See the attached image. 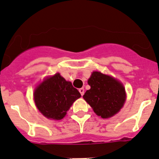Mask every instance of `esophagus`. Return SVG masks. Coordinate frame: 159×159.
<instances>
[{
	"instance_id": "esophagus-1",
	"label": "esophagus",
	"mask_w": 159,
	"mask_h": 159,
	"mask_svg": "<svg viewBox=\"0 0 159 159\" xmlns=\"http://www.w3.org/2000/svg\"><path fill=\"white\" fill-rule=\"evenodd\" d=\"M78 91H79V92L81 93V96L84 95V89H82V88H81V89H78Z\"/></svg>"
}]
</instances>
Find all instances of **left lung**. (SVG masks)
<instances>
[{
	"mask_svg": "<svg viewBox=\"0 0 159 159\" xmlns=\"http://www.w3.org/2000/svg\"><path fill=\"white\" fill-rule=\"evenodd\" d=\"M91 89L84 94V100L94 113L102 118L113 116L125 102V91L122 84L108 75L94 71L88 81Z\"/></svg>",
	"mask_w": 159,
	"mask_h": 159,
	"instance_id": "left-lung-1",
	"label": "left lung"
}]
</instances>
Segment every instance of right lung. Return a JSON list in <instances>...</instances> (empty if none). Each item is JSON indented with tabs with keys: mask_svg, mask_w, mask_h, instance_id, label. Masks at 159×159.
Wrapping results in <instances>:
<instances>
[{
	"mask_svg": "<svg viewBox=\"0 0 159 159\" xmlns=\"http://www.w3.org/2000/svg\"><path fill=\"white\" fill-rule=\"evenodd\" d=\"M81 94L60 74L46 78L34 93L37 108L48 118L61 120Z\"/></svg>",
	"mask_w": 159,
	"mask_h": 159,
	"instance_id": "right-lung-1",
	"label": "right lung"
}]
</instances>
